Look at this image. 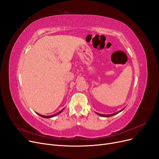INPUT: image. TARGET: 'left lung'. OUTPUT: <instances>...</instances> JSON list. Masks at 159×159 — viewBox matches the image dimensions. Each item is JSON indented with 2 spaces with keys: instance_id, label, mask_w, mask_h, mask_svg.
Returning <instances> with one entry per match:
<instances>
[{
  "instance_id": "8db88e82",
  "label": "left lung",
  "mask_w": 159,
  "mask_h": 159,
  "mask_svg": "<svg viewBox=\"0 0 159 159\" xmlns=\"http://www.w3.org/2000/svg\"><path fill=\"white\" fill-rule=\"evenodd\" d=\"M124 108L123 109H122L121 111H118V112H116V113L111 114H99V113H97V112H96V114H98V115H99V116H103V117H110V116H114V115L116 114H118V113L120 112L121 111H122L124 110Z\"/></svg>"
}]
</instances>
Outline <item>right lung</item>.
Returning a JSON list of instances; mask_svg holds the SVG:
<instances>
[{
	"label": "right lung",
	"instance_id": "obj_1",
	"mask_svg": "<svg viewBox=\"0 0 159 159\" xmlns=\"http://www.w3.org/2000/svg\"><path fill=\"white\" fill-rule=\"evenodd\" d=\"M63 110H64V108L62 109V110H61V111H59L58 112H57V114H52V115H51V116H44V115H41V114H38V113H37L38 115H39L40 116H41V117H43V118H52V117H54V116H57V115H58V114H59L60 113H61L62 111H63Z\"/></svg>",
	"mask_w": 159,
	"mask_h": 159
}]
</instances>
